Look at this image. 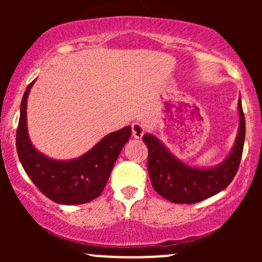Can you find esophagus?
I'll list each match as a JSON object with an SVG mask.
<instances>
[{
  "instance_id": "obj_1",
  "label": "esophagus",
  "mask_w": 262,
  "mask_h": 262,
  "mask_svg": "<svg viewBox=\"0 0 262 262\" xmlns=\"http://www.w3.org/2000/svg\"><path fill=\"white\" fill-rule=\"evenodd\" d=\"M144 133H145V129H144L143 124H140V123H133L132 124V135L135 139H140Z\"/></svg>"
}]
</instances>
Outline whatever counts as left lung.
Returning a JSON list of instances; mask_svg holds the SVG:
<instances>
[{
  "label": "left lung",
  "instance_id": "1",
  "mask_svg": "<svg viewBox=\"0 0 262 262\" xmlns=\"http://www.w3.org/2000/svg\"><path fill=\"white\" fill-rule=\"evenodd\" d=\"M239 130L229 156L223 162L209 169H197L180 161L158 138L144 134L148 146V172L151 185L160 196L173 203H196L214 196L233 181L245 140V117L242 100L237 101Z\"/></svg>",
  "mask_w": 262,
  "mask_h": 262
}]
</instances>
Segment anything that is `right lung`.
<instances>
[{
	"mask_svg": "<svg viewBox=\"0 0 262 262\" xmlns=\"http://www.w3.org/2000/svg\"><path fill=\"white\" fill-rule=\"evenodd\" d=\"M34 81L27 87L18 122L16 146L20 164L49 200L59 204H82L103 192L119 152L129 140L132 128L125 127L106 135L86 154L73 160H53L33 146L27 130V98Z\"/></svg>",
	"mask_w": 262,
	"mask_h": 262,
	"instance_id": "add662e5",
	"label": "right lung"
}]
</instances>
